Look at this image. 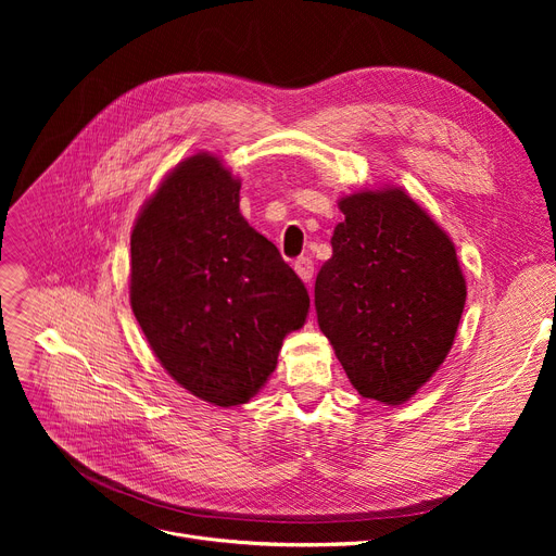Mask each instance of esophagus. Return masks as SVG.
<instances>
[{"label":"esophagus","instance_id":"esophagus-1","mask_svg":"<svg viewBox=\"0 0 556 556\" xmlns=\"http://www.w3.org/2000/svg\"><path fill=\"white\" fill-rule=\"evenodd\" d=\"M295 273L300 275L302 281L311 283V279H313V261H311L308 256H300V258L295 261Z\"/></svg>","mask_w":556,"mask_h":556}]
</instances>
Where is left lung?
<instances>
[{
	"label": "left lung",
	"instance_id": "obj_1",
	"mask_svg": "<svg viewBox=\"0 0 556 556\" xmlns=\"http://www.w3.org/2000/svg\"><path fill=\"white\" fill-rule=\"evenodd\" d=\"M340 212L317 323L358 394L399 405L453 346L466 302L455 245L403 189L352 193Z\"/></svg>",
	"mask_w": 556,
	"mask_h": 556
}]
</instances>
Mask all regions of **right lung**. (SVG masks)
Listing matches in <instances>:
<instances>
[{
	"label": "right lung",
	"mask_w": 556,
	"mask_h": 556,
	"mask_svg": "<svg viewBox=\"0 0 556 556\" xmlns=\"http://www.w3.org/2000/svg\"><path fill=\"white\" fill-rule=\"evenodd\" d=\"M241 182L210 153L175 166L130 237V306L162 367L193 396L248 403L306 323V286L239 212Z\"/></svg>",
	"instance_id": "1"
}]
</instances>
